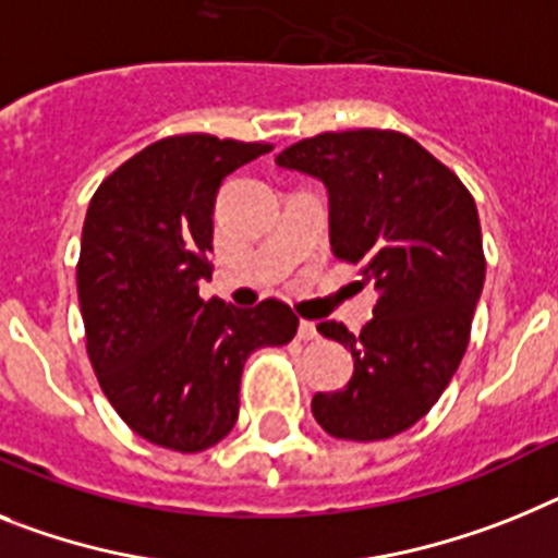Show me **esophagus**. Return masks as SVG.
I'll use <instances>...</instances> for the list:
<instances>
[{"label": "esophagus", "instance_id": "esophagus-1", "mask_svg": "<svg viewBox=\"0 0 558 558\" xmlns=\"http://www.w3.org/2000/svg\"><path fill=\"white\" fill-rule=\"evenodd\" d=\"M298 337L301 340H317V326L312 320H301V326H298Z\"/></svg>", "mask_w": 558, "mask_h": 558}]
</instances>
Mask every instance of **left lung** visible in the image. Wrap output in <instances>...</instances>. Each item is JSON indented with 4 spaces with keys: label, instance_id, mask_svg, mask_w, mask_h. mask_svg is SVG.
I'll return each mask as SVG.
<instances>
[{
    "label": "left lung",
    "instance_id": "8db88e82",
    "mask_svg": "<svg viewBox=\"0 0 558 558\" xmlns=\"http://www.w3.org/2000/svg\"><path fill=\"white\" fill-rule=\"evenodd\" d=\"M278 163L326 184L337 260L380 292L360 335L337 320L317 326L351 349L354 374L340 391L315 395L312 414L337 439L395 437L428 414L471 340L485 283L474 198L395 130L312 135L278 153Z\"/></svg>",
    "mask_w": 558,
    "mask_h": 558
}]
</instances>
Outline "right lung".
I'll list each match as a JSON object with an SVG mask.
<instances>
[{
    "mask_svg": "<svg viewBox=\"0 0 558 558\" xmlns=\"http://www.w3.org/2000/svg\"><path fill=\"white\" fill-rule=\"evenodd\" d=\"M271 144L170 135L101 181L76 266L84 337L98 386L138 437L198 453L238 420L243 363L298 335L287 303L204 301L213 278L215 195L229 172Z\"/></svg>",
    "mask_w": 558,
    "mask_h": 558,
    "instance_id": "1",
    "label": "right lung"
}]
</instances>
